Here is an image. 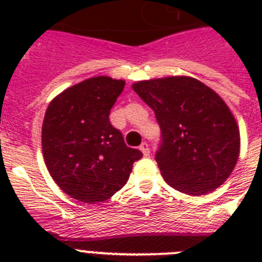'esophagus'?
<instances>
[{"label": "esophagus", "instance_id": "esophagus-1", "mask_svg": "<svg viewBox=\"0 0 262 262\" xmlns=\"http://www.w3.org/2000/svg\"><path fill=\"white\" fill-rule=\"evenodd\" d=\"M139 149L143 152V155L144 156H149V145H148V143H142L140 144V147H139Z\"/></svg>", "mask_w": 262, "mask_h": 262}]
</instances>
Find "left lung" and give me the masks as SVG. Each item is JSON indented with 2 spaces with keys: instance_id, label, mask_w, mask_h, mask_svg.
I'll return each mask as SVG.
<instances>
[{
  "instance_id": "1",
  "label": "left lung",
  "mask_w": 262,
  "mask_h": 262,
  "mask_svg": "<svg viewBox=\"0 0 262 262\" xmlns=\"http://www.w3.org/2000/svg\"><path fill=\"white\" fill-rule=\"evenodd\" d=\"M133 89L155 111L161 129L155 159L164 180L190 195L221 186L240 152L239 127L223 99L186 76L139 81Z\"/></svg>"
}]
</instances>
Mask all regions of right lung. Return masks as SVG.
I'll use <instances>...</instances> for the list:
<instances>
[{
    "instance_id": "right-lung-1",
    "label": "right lung",
    "mask_w": 262,
    "mask_h": 262,
    "mask_svg": "<svg viewBox=\"0 0 262 262\" xmlns=\"http://www.w3.org/2000/svg\"><path fill=\"white\" fill-rule=\"evenodd\" d=\"M124 84L107 76L88 78L55 97L46 111L41 127L46 166L57 186L80 202H103L114 195L143 156L127 147L108 119Z\"/></svg>"
}]
</instances>
